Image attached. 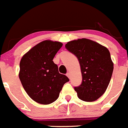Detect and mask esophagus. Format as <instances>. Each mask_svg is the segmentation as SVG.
<instances>
[{"instance_id":"obj_1","label":"esophagus","mask_w":128,"mask_h":128,"mask_svg":"<svg viewBox=\"0 0 128 128\" xmlns=\"http://www.w3.org/2000/svg\"><path fill=\"white\" fill-rule=\"evenodd\" d=\"M66 76H68V78H70V72H68V73L66 74Z\"/></svg>"}]
</instances>
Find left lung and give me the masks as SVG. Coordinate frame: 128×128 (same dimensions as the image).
<instances>
[{"mask_svg":"<svg viewBox=\"0 0 128 128\" xmlns=\"http://www.w3.org/2000/svg\"><path fill=\"white\" fill-rule=\"evenodd\" d=\"M65 47L80 63L82 82L74 88L78 98L85 102L97 100L105 93L113 72L114 63L108 49L87 38L70 41Z\"/></svg>","mask_w":128,"mask_h":128,"instance_id":"8db88e82","label":"left lung"}]
</instances>
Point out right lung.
Listing matches in <instances>:
<instances>
[{"instance_id": "obj_1", "label": "right lung", "mask_w": 128, "mask_h": 128, "mask_svg": "<svg viewBox=\"0 0 128 128\" xmlns=\"http://www.w3.org/2000/svg\"><path fill=\"white\" fill-rule=\"evenodd\" d=\"M62 45L57 41L44 40L21 58L19 78L27 94L37 103L46 105L56 101L64 84L69 81L59 73L53 62Z\"/></svg>"}]
</instances>
